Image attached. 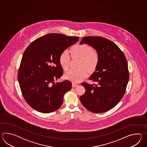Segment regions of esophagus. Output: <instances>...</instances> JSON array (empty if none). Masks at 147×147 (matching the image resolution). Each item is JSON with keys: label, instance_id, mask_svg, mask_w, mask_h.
Returning <instances> with one entry per match:
<instances>
[{"label": "esophagus", "instance_id": "1", "mask_svg": "<svg viewBox=\"0 0 147 147\" xmlns=\"http://www.w3.org/2000/svg\"><path fill=\"white\" fill-rule=\"evenodd\" d=\"M78 85V84H75V83H73L72 84V87L73 88L76 87Z\"/></svg>", "mask_w": 147, "mask_h": 147}]
</instances>
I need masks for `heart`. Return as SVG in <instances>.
Returning <instances> with one entry per match:
<instances>
[{
  "label": "heart",
  "mask_w": 147,
  "mask_h": 147,
  "mask_svg": "<svg viewBox=\"0 0 147 147\" xmlns=\"http://www.w3.org/2000/svg\"><path fill=\"white\" fill-rule=\"evenodd\" d=\"M70 53L72 58H79L80 61L77 70H70L65 74V77L73 82L77 83L87 75V69L89 72H94L97 69L100 59L98 54L93 51L92 47L86 44L76 45L71 48ZM70 56L69 52L65 50L60 55V65L65 70L69 68Z\"/></svg>",
  "instance_id": "b5f03b06"
}]
</instances>
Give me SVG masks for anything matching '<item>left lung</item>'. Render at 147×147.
Here are the masks:
<instances>
[{
  "label": "left lung",
  "instance_id": "obj_1",
  "mask_svg": "<svg viewBox=\"0 0 147 147\" xmlns=\"http://www.w3.org/2000/svg\"><path fill=\"white\" fill-rule=\"evenodd\" d=\"M84 43L96 49L100 61L89 77L97 84L82 83L86 91L80 102L92 113H105L116 106L125 94L129 79L128 63L118 46L105 38L85 37L80 44Z\"/></svg>",
  "mask_w": 147,
  "mask_h": 147
}]
</instances>
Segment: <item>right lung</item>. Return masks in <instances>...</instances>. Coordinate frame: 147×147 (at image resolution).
Returning <instances> with one entry per match:
<instances>
[{
	"label": "right lung",
	"mask_w": 147,
	"mask_h": 147,
	"mask_svg": "<svg viewBox=\"0 0 147 147\" xmlns=\"http://www.w3.org/2000/svg\"><path fill=\"white\" fill-rule=\"evenodd\" d=\"M78 40V37L49 34L36 39L26 48L18 80L22 96L31 108L48 113L62 105L63 96L71 89L72 84L68 80L55 82L63 75L59 58Z\"/></svg>",
	"instance_id": "add662e5"
}]
</instances>
